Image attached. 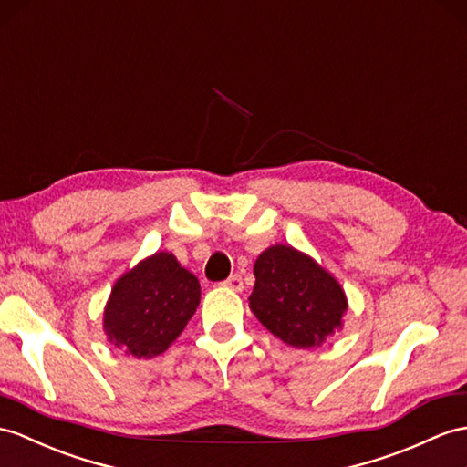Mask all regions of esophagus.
<instances>
[{
    "label": "esophagus",
    "instance_id": "1",
    "mask_svg": "<svg viewBox=\"0 0 467 467\" xmlns=\"http://www.w3.org/2000/svg\"><path fill=\"white\" fill-rule=\"evenodd\" d=\"M223 287H230V289H234V291H242V289H244L242 275H232V277H227V279L223 281Z\"/></svg>",
    "mask_w": 467,
    "mask_h": 467
}]
</instances>
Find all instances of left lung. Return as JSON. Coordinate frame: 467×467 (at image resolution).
<instances>
[{"mask_svg":"<svg viewBox=\"0 0 467 467\" xmlns=\"http://www.w3.org/2000/svg\"><path fill=\"white\" fill-rule=\"evenodd\" d=\"M249 295L254 315L283 343L299 348L323 345L340 328L345 291L311 257L289 245H273L255 261Z\"/></svg>","mask_w":467,"mask_h":467,"instance_id":"left-lung-1","label":"left lung"}]
</instances>
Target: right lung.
Returning a JSON list of instances; mask_svg holds the SVG:
<instances>
[{
  "label": "right lung",
  "instance_id": "right-lung-1",
  "mask_svg": "<svg viewBox=\"0 0 467 467\" xmlns=\"http://www.w3.org/2000/svg\"><path fill=\"white\" fill-rule=\"evenodd\" d=\"M200 283L172 254H156L122 275L105 309L109 340L124 355H161L196 313Z\"/></svg>",
  "mask_w": 467,
  "mask_h": 467
}]
</instances>
